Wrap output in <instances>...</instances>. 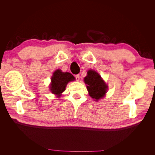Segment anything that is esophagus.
Listing matches in <instances>:
<instances>
[{"instance_id":"esophagus-1","label":"esophagus","mask_w":155,"mask_h":155,"mask_svg":"<svg viewBox=\"0 0 155 155\" xmlns=\"http://www.w3.org/2000/svg\"><path fill=\"white\" fill-rule=\"evenodd\" d=\"M75 78H76V80H77L78 81L79 80V79H80V77H79V74L76 75V76H75Z\"/></svg>"}]
</instances>
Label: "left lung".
<instances>
[{
  "instance_id": "left-lung-1",
  "label": "left lung",
  "mask_w": 155,
  "mask_h": 155,
  "mask_svg": "<svg viewBox=\"0 0 155 155\" xmlns=\"http://www.w3.org/2000/svg\"><path fill=\"white\" fill-rule=\"evenodd\" d=\"M84 81L87 84V88L89 95L94 100L97 101L105 94L107 85L101 79L100 74L94 70H88L87 76L84 78Z\"/></svg>"
}]
</instances>
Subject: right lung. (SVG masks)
<instances>
[{
    "instance_id": "right-lung-1",
    "label": "right lung",
    "mask_w": 155,
    "mask_h": 155,
    "mask_svg": "<svg viewBox=\"0 0 155 155\" xmlns=\"http://www.w3.org/2000/svg\"><path fill=\"white\" fill-rule=\"evenodd\" d=\"M75 78L69 72H63L61 70H57L54 72L51 79L50 91L58 97L61 96V93L65 90L67 84L71 81H74Z\"/></svg>"
}]
</instances>
